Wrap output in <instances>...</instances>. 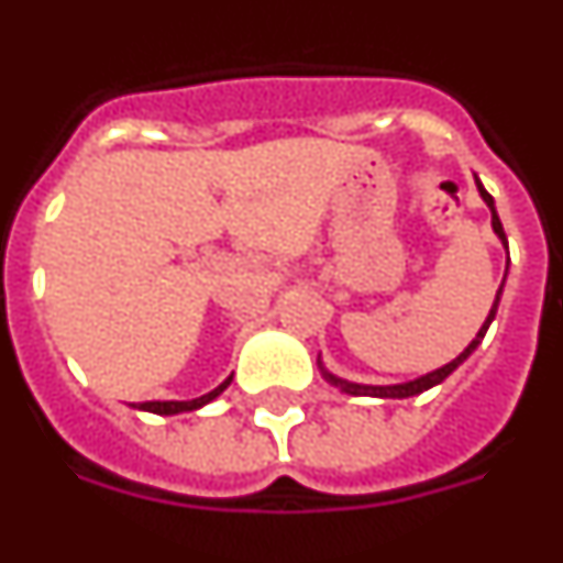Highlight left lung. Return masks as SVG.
<instances>
[{
	"label": "left lung",
	"instance_id": "left-lung-1",
	"mask_svg": "<svg viewBox=\"0 0 563 563\" xmlns=\"http://www.w3.org/2000/svg\"><path fill=\"white\" fill-rule=\"evenodd\" d=\"M476 186H479L482 200H485V202H487V208H490V217H494V220H490V222H494V231L499 233V239H501V242H505V245H507L505 228H501L499 217H496L494 197H490V194H487L485 188H482V183H479V180H476ZM501 285H505V282H501ZM499 296H501V287H499V292H496V301H494V307H490V316H487V321H485V324H482L479 335H476L474 341L467 343V350L462 352L460 357H454V361H451V363H445V366H442V369L429 372V375L417 377V380H411V383H400V386H361V383H343V380H338V377H332V375H327V377H330V380L335 383V386H341L343 391H350V395H369V397H411V395H420V391L431 389V386H437V383L445 380V377H449L451 372H454L456 366H460V363L465 361V357L471 355V352H474L476 346H479V341H482V338H485L487 327H490V321H494V318H496V307H499Z\"/></svg>",
	"mask_w": 563,
	"mask_h": 563
}]
</instances>
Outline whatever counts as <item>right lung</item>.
Wrapping results in <instances>:
<instances>
[{"instance_id": "1", "label": "right lung", "mask_w": 563, "mask_h": 563, "mask_svg": "<svg viewBox=\"0 0 563 563\" xmlns=\"http://www.w3.org/2000/svg\"><path fill=\"white\" fill-rule=\"evenodd\" d=\"M228 383H231V377H228L225 383H220V386H217L213 391H208V395L197 397V400H152V402H143V406H137V409L152 411V415H180V411H194V409H200V406H206V402H211L213 397L225 389Z\"/></svg>"}]
</instances>
